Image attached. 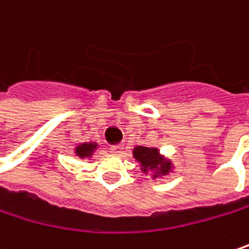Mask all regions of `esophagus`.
Here are the masks:
<instances>
[{
    "label": "esophagus",
    "instance_id": "esophagus-1",
    "mask_svg": "<svg viewBox=\"0 0 249 249\" xmlns=\"http://www.w3.org/2000/svg\"><path fill=\"white\" fill-rule=\"evenodd\" d=\"M121 151H123L121 145H112V147H109V152H112V154H121Z\"/></svg>",
    "mask_w": 249,
    "mask_h": 249
}]
</instances>
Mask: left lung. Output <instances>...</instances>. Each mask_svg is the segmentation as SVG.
I'll return each mask as SVG.
<instances>
[{
  "mask_svg": "<svg viewBox=\"0 0 249 249\" xmlns=\"http://www.w3.org/2000/svg\"><path fill=\"white\" fill-rule=\"evenodd\" d=\"M132 155L135 158V161H138L141 164V171L142 172H152V178H158L162 175H168L172 171V162L170 160H165L158 148L152 147H138L134 148Z\"/></svg>",
  "mask_w": 249,
  "mask_h": 249,
  "instance_id": "8db88e82",
  "label": "left lung"
}]
</instances>
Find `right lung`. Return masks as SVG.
<instances>
[{
    "instance_id": "right-lung-1",
    "label": "right lung",
    "mask_w": 249,
    "mask_h": 249,
    "mask_svg": "<svg viewBox=\"0 0 249 249\" xmlns=\"http://www.w3.org/2000/svg\"><path fill=\"white\" fill-rule=\"evenodd\" d=\"M97 148H98L97 142H84L75 148V155L78 158H89V157H92V154L95 152Z\"/></svg>"
}]
</instances>
